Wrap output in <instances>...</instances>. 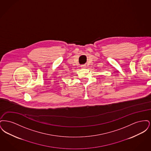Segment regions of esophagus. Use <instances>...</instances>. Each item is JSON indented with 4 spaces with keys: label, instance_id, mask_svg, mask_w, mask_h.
Masks as SVG:
<instances>
[{
    "label": "esophagus",
    "instance_id": "obj_1",
    "mask_svg": "<svg viewBox=\"0 0 151 151\" xmlns=\"http://www.w3.org/2000/svg\"><path fill=\"white\" fill-rule=\"evenodd\" d=\"M81 67L82 68H86V65H82L81 66Z\"/></svg>",
    "mask_w": 151,
    "mask_h": 151
}]
</instances>
